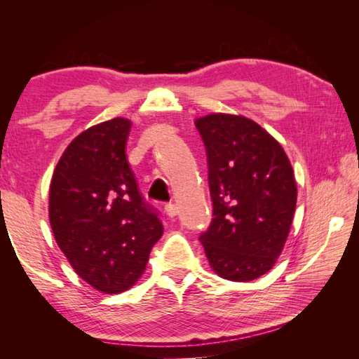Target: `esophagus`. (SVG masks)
I'll list each match as a JSON object with an SVG mask.
<instances>
[{"mask_svg": "<svg viewBox=\"0 0 359 359\" xmlns=\"http://www.w3.org/2000/svg\"><path fill=\"white\" fill-rule=\"evenodd\" d=\"M165 212H166L168 217L174 218L175 215L179 214V209H177V205H175V204H166L165 205Z\"/></svg>", "mask_w": 359, "mask_h": 359, "instance_id": "obj_1", "label": "esophagus"}]
</instances>
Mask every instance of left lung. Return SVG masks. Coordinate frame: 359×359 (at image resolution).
I'll return each mask as SVG.
<instances>
[{"instance_id":"8db88e82","label":"left lung","mask_w":359,"mask_h":359,"mask_svg":"<svg viewBox=\"0 0 359 359\" xmlns=\"http://www.w3.org/2000/svg\"><path fill=\"white\" fill-rule=\"evenodd\" d=\"M209 166L214 218L201 234L212 271L250 282L277 263L296 210L297 185L283 147L244 115L214 112L194 120Z\"/></svg>"}]
</instances>
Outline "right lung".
<instances>
[{"mask_svg":"<svg viewBox=\"0 0 359 359\" xmlns=\"http://www.w3.org/2000/svg\"><path fill=\"white\" fill-rule=\"evenodd\" d=\"M131 120L115 117L82 131L57 163L48 220L76 274L106 294L130 290L163 236L139 194L125 154Z\"/></svg>","mask_w":359,"mask_h":359,"instance_id":"obj_1","label":"right lung"}]
</instances>
